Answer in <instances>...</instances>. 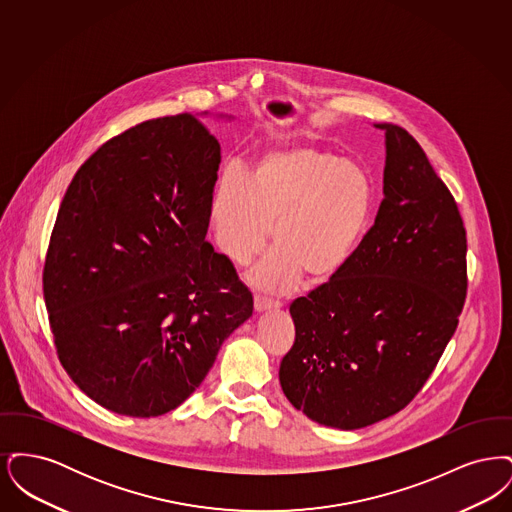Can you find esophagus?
<instances>
[{"instance_id": "34e87169", "label": "esophagus", "mask_w": 512, "mask_h": 512, "mask_svg": "<svg viewBox=\"0 0 512 512\" xmlns=\"http://www.w3.org/2000/svg\"><path fill=\"white\" fill-rule=\"evenodd\" d=\"M253 307L257 313H263V311H274V309H280V303L274 301V299H268L263 295H257L255 301H253Z\"/></svg>"}]
</instances>
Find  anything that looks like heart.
Instances as JSON below:
<instances>
[{"instance_id":"heart-1","label":"heart","mask_w":512,"mask_h":512,"mask_svg":"<svg viewBox=\"0 0 512 512\" xmlns=\"http://www.w3.org/2000/svg\"><path fill=\"white\" fill-rule=\"evenodd\" d=\"M376 190L368 172L313 146L263 149L247 176L228 169L211 199V228L220 253L245 265L268 244L272 253L247 274L270 293H288L307 274L313 286L351 265L372 226Z\"/></svg>"}]
</instances>
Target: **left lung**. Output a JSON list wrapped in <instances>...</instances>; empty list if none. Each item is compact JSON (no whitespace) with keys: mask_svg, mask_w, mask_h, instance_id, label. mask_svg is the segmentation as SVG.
<instances>
[{"mask_svg":"<svg viewBox=\"0 0 512 512\" xmlns=\"http://www.w3.org/2000/svg\"><path fill=\"white\" fill-rule=\"evenodd\" d=\"M386 134L384 199L365 244L332 282L290 305L280 386L297 411L357 430L405 409L453 338L466 297V232L413 136Z\"/></svg>","mask_w":512,"mask_h":512,"instance_id":"8db88e82","label":"left lung"}]
</instances>
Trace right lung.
<instances>
[{"label":"right lung","mask_w":512,"mask_h":512,"mask_svg":"<svg viewBox=\"0 0 512 512\" xmlns=\"http://www.w3.org/2000/svg\"><path fill=\"white\" fill-rule=\"evenodd\" d=\"M219 163L199 117L153 119L99 147L61 201L44 267L49 326L71 380L113 413L182 405L253 313L236 268L205 240Z\"/></svg>","instance_id":"1"}]
</instances>
